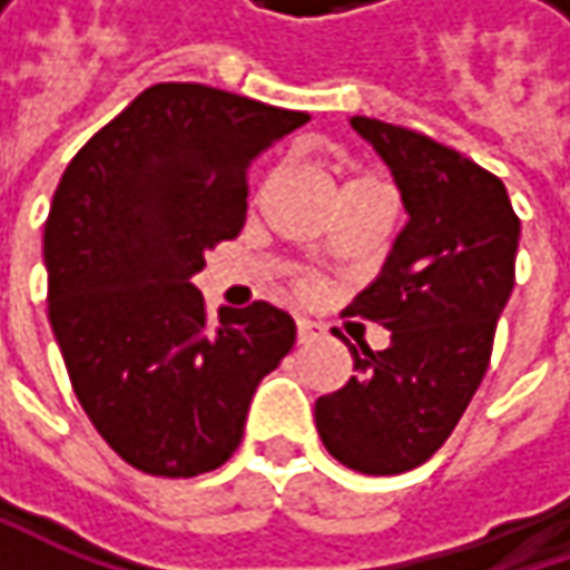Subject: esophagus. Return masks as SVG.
Masks as SVG:
<instances>
[{
  "label": "esophagus",
  "instance_id": "34e87169",
  "mask_svg": "<svg viewBox=\"0 0 570 570\" xmlns=\"http://www.w3.org/2000/svg\"><path fill=\"white\" fill-rule=\"evenodd\" d=\"M295 330H297V342L317 340V333H320V326L317 323H311V320H297Z\"/></svg>",
  "mask_w": 570,
  "mask_h": 570
}]
</instances>
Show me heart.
Wrapping results in <instances>:
<instances>
[{"label": "heart", "instance_id": "b5f03b06", "mask_svg": "<svg viewBox=\"0 0 570 570\" xmlns=\"http://www.w3.org/2000/svg\"><path fill=\"white\" fill-rule=\"evenodd\" d=\"M269 184H273V174H263V177L256 180V187H253V199H259ZM364 184H381V180H377V177H371V174H364V170H352V174L345 177V189L364 187ZM345 189H342V193H345ZM292 288H295L301 297H317L320 292H323V285H320L317 275H307V273H297L295 278H292Z\"/></svg>", "mask_w": 570, "mask_h": 570}]
</instances>
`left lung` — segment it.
<instances>
[{"label":"left lung","instance_id":"1","mask_svg":"<svg viewBox=\"0 0 570 570\" xmlns=\"http://www.w3.org/2000/svg\"><path fill=\"white\" fill-rule=\"evenodd\" d=\"M403 193L381 278L342 314L390 330V345H348L355 377L320 396L323 448L364 475L431 460L489 371L498 317L514 292L520 218L504 184L456 148L409 126L352 117Z\"/></svg>","mask_w":570,"mask_h":570}]
</instances>
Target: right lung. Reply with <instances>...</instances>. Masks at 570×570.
<instances>
[{
  "label": "right lung",
  "mask_w": 570,
  "mask_h": 570,
  "mask_svg": "<svg viewBox=\"0 0 570 570\" xmlns=\"http://www.w3.org/2000/svg\"><path fill=\"white\" fill-rule=\"evenodd\" d=\"M311 120L196 81L145 88L69 161L43 225L47 311L78 403L129 466L228 463L259 381L295 345L269 301L208 320L193 275L247 218V170Z\"/></svg>",
  "instance_id": "right-lung-1"
}]
</instances>
